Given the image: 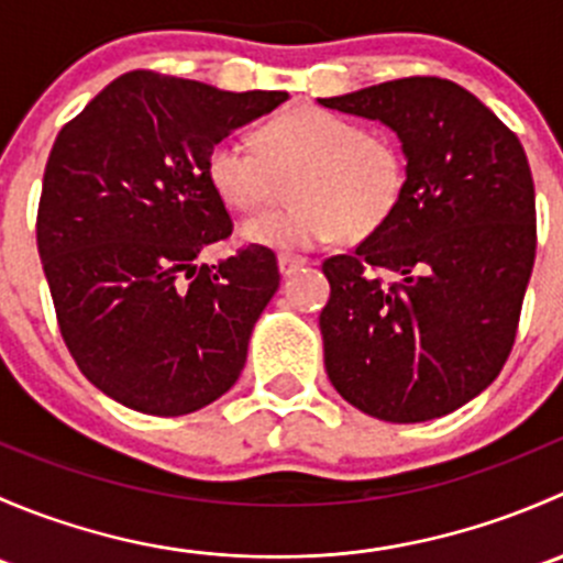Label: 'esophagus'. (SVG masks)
<instances>
[{"mask_svg":"<svg viewBox=\"0 0 563 563\" xmlns=\"http://www.w3.org/2000/svg\"><path fill=\"white\" fill-rule=\"evenodd\" d=\"M310 261L302 258V255H277V266H280V275L283 277H291L294 272L302 269V266H308Z\"/></svg>","mask_w":563,"mask_h":563,"instance_id":"obj_1","label":"esophagus"}]
</instances>
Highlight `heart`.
<instances>
[{
	"mask_svg": "<svg viewBox=\"0 0 563 563\" xmlns=\"http://www.w3.org/2000/svg\"><path fill=\"white\" fill-rule=\"evenodd\" d=\"M297 174L286 209L242 223L247 245L305 253L338 234L362 240L382 229L406 187V161L389 135L367 133L354 119L305 106L261 128V150L240 135H225L209 150L212 190L236 212L272 201L280 176Z\"/></svg>",
	"mask_w": 563,
	"mask_h": 563,
	"instance_id": "heart-1",
	"label": "heart"
}]
</instances>
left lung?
<instances>
[{"instance_id":"8db88e82","label":"left lung","mask_w":563,"mask_h":563,"mask_svg":"<svg viewBox=\"0 0 563 563\" xmlns=\"http://www.w3.org/2000/svg\"><path fill=\"white\" fill-rule=\"evenodd\" d=\"M318 103L387 124L406 155L391 218L321 266L332 288L318 318L327 376L384 422L439 419L490 387L512 351L537 253L526 152L446 78H397Z\"/></svg>"}]
</instances>
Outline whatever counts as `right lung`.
<instances>
[{
  "instance_id": "add662e5",
  "label": "right lung",
  "mask_w": 563,
  "mask_h": 563,
  "mask_svg": "<svg viewBox=\"0 0 563 563\" xmlns=\"http://www.w3.org/2000/svg\"><path fill=\"white\" fill-rule=\"evenodd\" d=\"M286 100L133 70L56 135L40 261L73 360L122 406L181 417L240 378L280 272L275 253L255 245L212 266L196 261L231 236L207 155Z\"/></svg>"
}]
</instances>
